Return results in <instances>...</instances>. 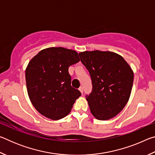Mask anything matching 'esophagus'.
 <instances>
[{"instance_id": "esophagus-1", "label": "esophagus", "mask_w": 155, "mask_h": 155, "mask_svg": "<svg viewBox=\"0 0 155 155\" xmlns=\"http://www.w3.org/2000/svg\"><path fill=\"white\" fill-rule=\"evenodd\" d=\"M78 90H79V91H81V94H83V88L82 87H80L79 89H78Z\"/></svg>"}]
</instances>
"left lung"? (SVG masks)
<instances>
[{"label": "left lung", "mask_w": 155, "mask_h": 155, "mask_svg": "<svg viewBox=\"0 0 155 155\" xmlns=\"http://www.w3.org/2000/svg\"><path fill=\"white\" fill-rule=\"evenodd\" d=\"M81 61L90 72L92 91L86 96L91 114L107 120L124 109L130 98L133 72L120 54L110 51H85Z\"/></svg>", "instance_id": "left-lung-1"}]
</instances>
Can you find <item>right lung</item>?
<instances>
[{
    "mask_svg": "<svg viewBox=\"0 0 155 155\" xmlns=\"http://www.w3.org/2000/svg\"><path fill=\"white\" fill-rule=\"evenodd\" d=\"M80 61L75 51L63 47L41 50L31 59L25 71L27 92L40 114L58 120L71 111L81 94L71 86L68 68Z\"/></svg>",
    "mask_w": 155,
    "mask_h": 155,
    "instance_id": "1",
    "label": "right lung"
}]
</instances>
